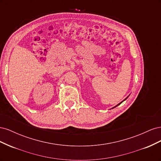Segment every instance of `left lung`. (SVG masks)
Listing matches in <instances>:
<instances>
[{"label":"left lung","instance_id":"obj_1","mask_svg":"<svg viewBox=\"0 0 161 161\" xmlns=\"http://www.w3.org/2000/svg\"><path fill=\"white\" fill-rule=\"evenodd\" d=\"M126 99H127V98H126ZM120 103H119V104H120ZM119 104H118V105H119ZM118 105H116V106H115V107H117V106H118Z\"/></svg>","mask_w":161,"mask_h":161}]
</instances>
